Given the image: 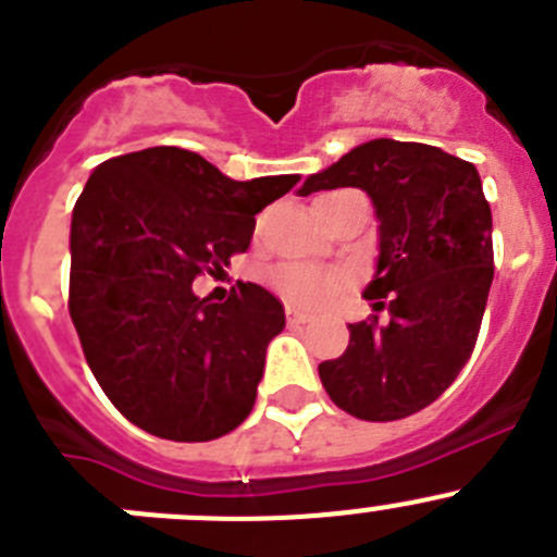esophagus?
<instances>
[{"instance_id":"1","label":"esophagus","mask_w":557,"mask_h":557,"mask_svg":"<svg viewBox=\"0 0 557 557\" xmlns=\"http://www.w3.org/2000/svg\"><path fill=\"white\" fill-rule=\"evenodd\" d=\"M287 320L293 322V325H306V322L314 320V314H311V311L298 309V306H287Z\"/></svg>"}]
</instances>
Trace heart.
<instances>
[{
  "label": "heart",
  "mask_w": 557,
  "mask_h": 557,
  "mask_svg": "<svg viewBox=\"0 0 557 557\" xmlns=\"http://www.w3.org/2000/svg\"><path fill=\"white\" fill-rule=\"evenodd\" d=\"M275 284L282 287L284 295H289L293 300L300 304H311V300H320L325 295H331L333 289L342 284L336 273H327L320 268H306V264H289V268L278 270L275 275Z\"/></svg>",
  "instance_id": "obj_1"
}]
</instances>
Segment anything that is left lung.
Returning <instances> with one entry per match:
<instances>
[{
	"label": "left lung",
	"mask_w": 557,
	"mask_h": 557,
	"mask_svg": "<svg viewBox=\"0 0 557 557\" xmlns=\"http://www.w3.org/2000/svg\"><path fill=\"white\" fill-rule=\"evenodd\" d=\"M333 188L372 199L380 243L363 295L388 320L349 325L320 380L349 416L396 421L432 405L473 352L495 273L492 210L473 163L418 141L352 147L298 194Z\"/></svg>",
	"instance_id": "left-lung-1"
}]
</instances>
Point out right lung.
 Returning a JSON list of instances; mask_svg holds the SVG:
<instances>
[{
    "label": "right lung",
    "instance_id": "1",
    "mask_svg": "<svg viewBox=\"0 0 557 557\" xmlns=\"http://www.w3.org/2000/svg\"><path fill=\"white\" fill-rule=\"evenodd\" d=\"M298 180L240 183L180 147L109 158L89 174L71 221L67 309L95 380L131 423L205 443L246 421L284 306L259 284H237L224 304L190 284L246 251L253 215Z\"/></svg>",
    "mask_w": 557,
    "mask_h": 557
}]
</instances>
